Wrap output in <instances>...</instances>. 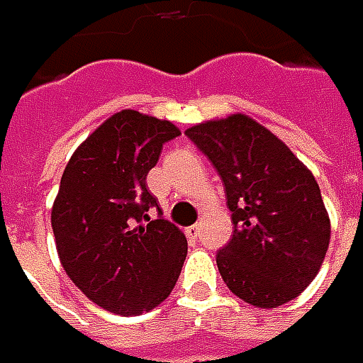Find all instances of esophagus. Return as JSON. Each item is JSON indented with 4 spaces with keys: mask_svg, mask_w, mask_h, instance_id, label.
Masks as SVG:
<instances>
[{
    "mask_svg": "<svg viewBox=\"0 0 363 363\" xmlns=\"http://www.w3.org/2000/svg\"><path fill=\"white\" fill-rule=\"evenodd\" d=\"M186 236H188V238H198V236H200V224L188 226V228H186Z\"/></svg>",
    "mask_w": 363,
    "mask_h": 363,
    "instance_id": "1",
    "label": "esophagus"
}]
</instances>
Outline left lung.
Listing matches in <instances>:
<instances>
[{
    "label": "left lung",
    "instance_id": "obj_1",
    "mask_svg": "<svg viewBox=\"0 0 363 363\" xmlns=\"http://www.w3.org/2000/svg\"><path fill=\"white\" fill-rule=\"evenodd\" d=\"M186 135L226 189L234 230L216 257L226 286L262 309L295 299L319 272L331 236L313 174L246 115L206 121Z\"/></svg>",
    "mask_w": 363,
    "mask_h": 363
}]
</instances>
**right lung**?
Instances as JSON below:
<instances>
[{"instance_id":"1","label":"right lung","mask_w":363,"mask_h":363,"mask_svg":"<svg viewBox=\"0 0 363 363\" xmlns=\"http://www.w3.org/2000/svg\"><path fill=\"white\" fill-rule=\"evenodd\" d=\"M177 135L174 123L127 108L89 135L64 169L52 206L56 250L72 283L111 313L155 309L182 272L188 240L147 189L163 143Z\"/></svg>"}]
</instances>
